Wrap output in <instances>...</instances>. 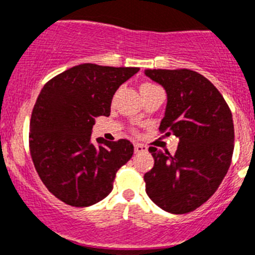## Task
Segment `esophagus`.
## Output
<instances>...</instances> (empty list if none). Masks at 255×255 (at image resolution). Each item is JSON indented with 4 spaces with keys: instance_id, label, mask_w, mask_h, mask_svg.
I'll list each match as a JSON object with an SVG mask.
<instances>
[{
    "instance_id": "34e87169",
    "label": "esophagus",
    "mask_w": 255,
    "mask_h": 255,
    "mask_svg": "<svg viewBox=\"0 0 255 255\" xmlns=\"http://www.w3.org/2000/svg\"><path fill=\"white\" fill-rule=\"evenodd\" d=\"M147 151V147L143 146L141 143H134V152L136 153H141V152H146Z\"/></svg>"
}]
</instances>
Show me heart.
Masks as SVG:
<instances>
[{"label":"heart","mask_w":255,"mask_h":255,"mask_svg":"<svg viewBox=\"0 0 255 255\" xmlns=\"http://www.w3.org/2000/svg\"><path fill=\"white\" fill-rule=\"evenodd\" d=\"M153 86H156V85H152V84H143V85H141V90H144V89L153 88Z\"/></svg>","instance_id":"1"}]
</instances>
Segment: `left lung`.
<instances>
[{"label":"left lung","mask_w":255,"mask_h":255,"mask_svg":"<svg viewBox=\"0 0 255 255\" xmlns=\"http://www.w3.org/2000/svg\"><path fill=\"white\" fill-rule=\"evenodd\" d=\"M166 90L160 133L179 138L174 155L150 147L155 164L144 174L146 193L170 213H188L211 198L234 152L233 114L210 80L196 71L146 70Z\"/></svg>","instance_id":"1"}]
</instances>
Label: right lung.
<instances>
[{"instance_id":"obj_1","label":"right lung","mask_w":255,"mask_h":255,"mask_svg":"<svg viewBox=\"0 0 255 255\" xmlns=\"http://www.w3.org/2000/svg\"><path fill=\"white\" fill-rule=\"evenodd\" d=\"M138 67L75 66L47 82L33 108L29 148L50 193L73 207H88L113 189L117 171L133 155L128 139L91 142L95 118L109 117L113 95Z\"/></svg>"}]
</instances>
